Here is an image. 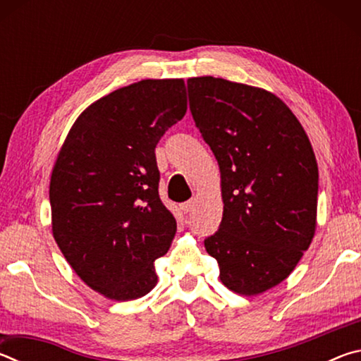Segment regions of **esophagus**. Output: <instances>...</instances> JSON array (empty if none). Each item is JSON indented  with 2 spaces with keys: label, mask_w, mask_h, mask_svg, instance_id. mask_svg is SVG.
<instances>
[{
  "label": "esophagus",
  "mask_w": 361,
  "mask_h": 361,
  "mask_svg": "<svg viewBox=\"0 0 361 361\" xmlns=\"http://www.w3.org/2000/svg\"><path fill=\"white\" fill-rule=\"evenodd\" d=\"M194 209V200H188V202H185L181 205V210L185 212V213H189Z\"/></svg>",
  "instance_id": "obj_1"
}]
</instances>
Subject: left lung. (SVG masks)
Instances as JSON below:
<instances>
[{
  "instance_id": "1",
  "label": "left lung",
  "mask_w": 361,
  "mask_h": 361,
  "mask_svg": "<svg viewBox=\"0 0 361 361\" xmlns=\"http://www.w3.org/2000/svg\"><path fill=\"white\" fill-rule=\"evenodd\" d=\"M195 127L221 172L223 219L205 239L219 279L253 296L290 276L314 239L319 167L277 95L223 78L188 79Z\"/></svg>"
}]
</instances>
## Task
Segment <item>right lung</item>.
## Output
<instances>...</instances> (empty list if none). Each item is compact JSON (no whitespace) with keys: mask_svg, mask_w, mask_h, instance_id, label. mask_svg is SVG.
Returning a JSON list of instances; mask_svg holds the SVG:
<instances>
[{"mask_svg":"<svg viewBox=\"0 0 361 361\" xmlns=\"http://www.w3.org/2000/svg\"><path fill=\"white\" fill-rule=\"evenodd\" d=\"M183 79H143L79 114L52 169V234L79 279L114 301L154 288L176 221L159 197L156 145L186 114Z\"/></svg>","mask_w":361,"mask_h":361,"instance_id":"obj_1","label":"right lung"}]
</instances>
